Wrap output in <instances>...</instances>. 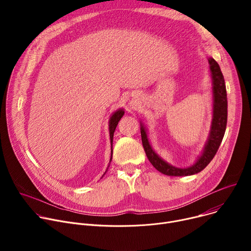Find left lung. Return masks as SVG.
<instances>
[{
  "label": "left lung",
  "mask_w": 251,
  "mask_h": 251,
  "mask_svg": "<svg viewBox=\"0 0 251 251\" xmlns=\"http://www.w3.org/2000/svg\"><path fill=\"white\" fill-rule=\"evenodd\" d=\"M209 63V69L212 79V91H213V118L210 129V134L207 139V143L204 150L199 160L192 167L187 169L176 168L164 160H162L151 148L145 128L141 125V137L142 144L144 147L150 163L162 174L168 176H191L202 171L216 156L225 132L227 122V97L225 78L219 63L212 57L207 58Z\"/></svg>",
  "instance_id": "1"
}]
</instances>
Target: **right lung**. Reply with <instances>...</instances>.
<instances>
[{"instance_id": "obj_1", "label": "right lung", "mask_w": 251, "mask_h": 251, "mask_svg": "<svg viewBox=\"0 0 251 251\" xmlns=\"http://www.w3.org/2000/svg\"><path fill=\"white\" fill-rule=\"evenodd\" d=\"M124 115V111L122 109L116 111L110 118L109 121V133H110V141H111V150H112V142H113V135H114V131L117 127L118 122L120 121V119L122 118V116ZM112 160V151H111V158H110V162ZM105 174V173H104Z\"/></svg>"}]
</instances>
